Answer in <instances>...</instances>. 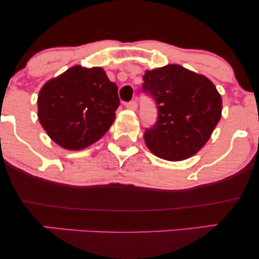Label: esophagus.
Masks as SVG:
<instances>
[{
  "label": "esophagus",
  "mask_w": 259,
  "mask_h": 259,
  "mask_svg": "<svg viewBox=\"0 0 259 259\" xmlns=\"http://www.w3.org/2000/svg\"><path fill=\"white\" fill-rule=\"evenodd\" d=\"M125 107L127 109H132V111H135L136 108H138V102L136 101H130V102H127Z\"/></svg>",
  "instance_id": "34e87169"
}]
</instances>
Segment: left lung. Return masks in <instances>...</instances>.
Here are the masks:
<instances>
[{"mask_svg":"<svg viewBox=\"0 0 259 259\" xmlns=\"http://www.w3.org/2000/svg\"><path fill=\"white\" fill-rule=\"evenodd\" d=\"M142 90L158 108L156 125L145 132V144L162 159L178 162L192 157L221 120L222 96L214 84L179 64L146 70Z\"/></svg>","mask_w":259,"mask_h":259,"instance_id":"left-lung-1","label":"left lung"}]
</instances>
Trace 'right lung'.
<instances>
[{"label":"right lung","instance_id":"1","mask_svg":"<svg viewBox=\"0 0 259 259\" xmlns=\"http://www.w3.org/2000/svg\"><path fill=\"white\" fill-rule=\"evenodd\" d=\"M119 103L118 86L102 68L74 65L41 88L37 118L58 146L78 151L108 132Z\"/></svg>","mask_w":259,"mask_h":259}]
</instances>
